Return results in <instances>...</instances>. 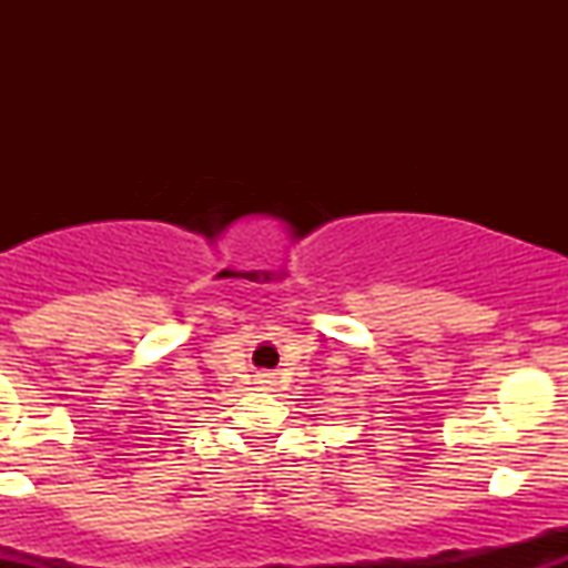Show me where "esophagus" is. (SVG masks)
Listing matches in <instances>:
<instances>
[{
  "label": "esophagus",
  "instance_id": "34e87169",
  "mask_svg": "<svg viewBox=\"0 0 568 568\" xmlns=\"http://www.w3.org/2000/svg\"><path fill=\"white\" fill-rule=\"evenodd\" d=\"M256 384H258V389H275L277 376H275V374H266V371H262V374H256Z\"/></svg>",
  "mask_w": 568,
  "mask_h": 568
}]
</instances>
